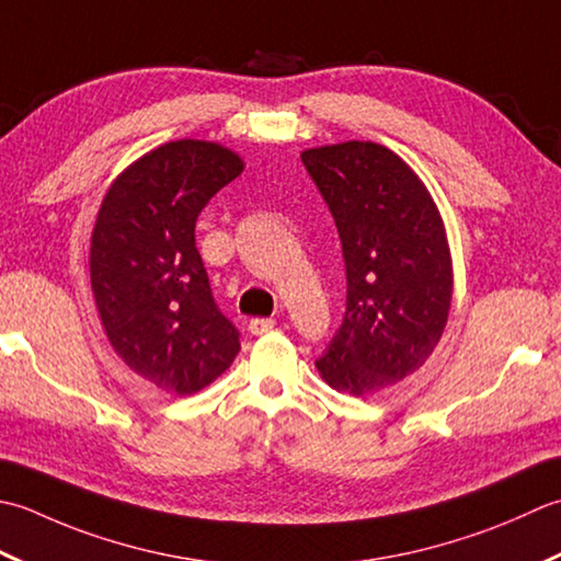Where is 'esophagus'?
Returning <instances> with one entry per match:
<instances>
[{"label": "esophagus", "mask_w": 561, "mask_h": 561, "mask_svg": "<svg viewBox=\"0 0 561 561\" xmlns=\"http://www.w3.org/2000/svg\"><path fill=\"white\" fill-rule=\"evenodd\" d=\"M273 327H276V322H273V319H268V317H256V319H251V322H249V331L254 336L266 334V331H271Z\"/></svg>", "instance_id": "34e87169"}]
</instances>
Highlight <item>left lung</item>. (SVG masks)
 <instances>
[{"label":"left lung","mask_w":561,"mask_h":561,"mask_svg":"<svg viewBox=\"0 0 561 561\" xmlns=\"http://www.w3.org/2000/svg\"><path fill=\"white\" fill-rule=\"evenodd\" d=\"M346 261V314L314 365L336 392L365 397L419 370L453 300L440 213L414 169L377 142L305 150Z\"/></svg>","instance_id":"1"}]
</instances>
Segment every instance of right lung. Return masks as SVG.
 I'll return each instance as SVG.
<instances>
[{
    "instance_id": "add662e5",
    "label": "right lung",
    "mask_w": 561,
    "mask_h": 561,
    "mask_svg": "<svg viewBox=\"0 0 561 561\" xmlns=\"http://www.w3.org/2000/svg\"><path fill=\"white\" fill-rule=\"evenodd\" d=\"M242 171V157L217 142L159 145L113 181L91 232V290L113 351L174 397L201 392L239 353V331L213 300L196 220Z\"/></svg>"
}]
</instances>
